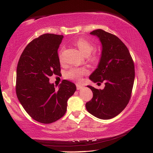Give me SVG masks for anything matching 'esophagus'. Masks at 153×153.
<instances>
[{
	"label": "esophagus",
	"instance_id": "1",
	"mask_svg": "<svg viewBox=\"0 0 153 153\" xmlns=\"http://www.w3.org/2000/svg\"><path fill=\"white\" fill-rule=\"evenodd\" d=\"M76 87H77V90H81L82 88H84V85L80 84H77Z\"/></svg>",
	"mask_w": 153,
	"mask_h": 153
}]
</instances>
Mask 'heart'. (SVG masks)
I'll list each match as a JSON object with an SVG mask.
<instances>
[{"label":"heart","mask_w":153,"mask_h":153,"mask_svg":"<svg viewBox=\"0 0 153 153\" xmlns=\"http://www.w3.org/2000/svg\"><path fill=\"white\" fill-rule=\"evenodd\" d=\"M76 45L77 48L79 49V51L82 53V54L84 55L85 57L90 56L94 48V46L90 43H89L88 41L85 39H82L77 41ZM87 69L85 68H73L68 72L67 74H66V76L69 79L79 80L84 75L87 74Z\"/></svg>","instance_id":"obj_1"}]
</instances>
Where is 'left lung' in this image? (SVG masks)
Wrapping results in <instances>:
<instances>
[{
    "mask_svg": "<svg viewBox=\"0 0 153 153\" xmlns=\"http://www.w3.org/2000/svg\"><path fill=\"white\" fill-rule=\"evenodd\" d=\"M90 35L99 39L102 51L97 68L89 78L94 83L104 82L105 87L98 90L87 85L93 98L85 108L95 117L108 120L118 115L128 103L134 82V65L128 49L116 36L102 29L93 30Z\"/></svg>",
    "mask_w": 153,
    "mask_h": 153,
    "instance_id": "left-lung-1",
    "label": "left lung"
}]
</instances>
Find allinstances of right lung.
<instances>
[{
    "label": "right lung",
    "instance_id": "right-lung-1",
    "mask_svg": "<svg viewBox=\"0 0 153 153\" xmlns=\"http://www.w3.org/2000/svg\"><path fill=\"white\" fill-rule=\"evenodd\" d=\"M63 35L46 33L24 49L16 68V93L27 114L39 123L50 124L65 114L68 100L76 90L74 83L62 81L56 90L49 77L59 75L57 49Z\"/></svg>",
    "mask_w": 153,
    "mask_h": 153
}]
</instances>
